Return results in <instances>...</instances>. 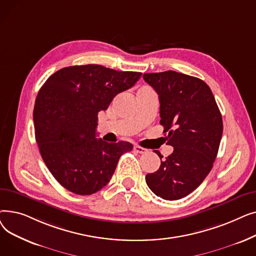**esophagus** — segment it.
I'll list each match as a JSON object with an SVG mask.
<instances>
[{"label":"esophagus","mask_w":256,"mask_h":256,"mask_svg":"<svg viewBox=\"0 0 256 256\" xmlns=\"http://www.w3.org/2000/svg\"><path fill=\"white\" fill-rule=\"evenodd\" d=\"M134 150H135V152H137L139 154H146L147 152H148V150H146V148H144V147H141L139 145L134 146Z\"/></svg>","instance_id":"1"}]
</instances>
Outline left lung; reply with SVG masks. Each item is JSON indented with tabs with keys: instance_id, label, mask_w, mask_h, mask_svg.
<instances>
[{
	"instance_id": "1",
	"label": "left lung",
	"mask_w": 256,
	"mask_h": 256,
	"mask_svg": "<svg viewBox=\"0 0 256 256\" xmlns=\"http://www.w3.org/2000/svg\"><path fill=\"white\" fill-rule=\"evenodd\" d=\"M158 93L160 124L173 152L147 174L150 189L165 200L192 193L204 180L216 160L223 132L222 116L210 88L202 80L168 70L144 74Z\"/></svg>"
}]
</instances>
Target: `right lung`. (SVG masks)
I'll return each instance as SVG.
<instances>
[{
	"mask_svg": "<svg viewBox=\"0 0 256 256\" xmlns=\"http://www.w3.org/2000/svg\"><path fill=\"white\" fill-rule=\"evenodd\" d=\"M141 76L76 65L56 72L40 88L33 111L35 138L44 162L66 190L96 193L110 182L119 158L132 150L130 142L96 139L98 114Z\"/></svg>",
	"mask_w": 256,
	"mask_h": 256,
	"instance_id": "obj_1",
	"label": "right lung"
}]
</instances>
